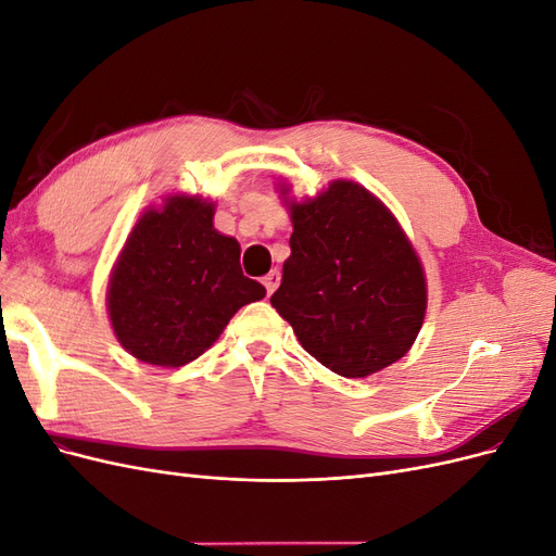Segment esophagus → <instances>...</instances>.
Returning <instances> with one entry per match:
<instances>
[{
  "mask_svg": "<svg viewBox=\"0 0 556 556\" xmlns=\"http://www.w3.org/2000/svg\"><path fill=\"white\" fill-rule=\"evenodd\" d=\"M262 282H264V288H266V294H274L276 288L280 285V271H278V268H271V271L264 276Z\"/></svg>",
  "mask_w": 556,
  "mask_h": 556,
  "instance_id": "obj_1",
  "label": "esophagus"
}]
</instances>
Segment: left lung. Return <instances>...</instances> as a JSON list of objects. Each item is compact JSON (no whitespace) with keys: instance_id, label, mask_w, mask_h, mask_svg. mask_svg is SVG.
I'll list each match as a JSON object with an SVG mask.
<instances>
[{"instance_id":"obj_1","label":"left lung","mask_w":556,"mask_h":556,"mask_svg":"<svg viewBox=\"0 0 556 556\" xmlns=\"http://www.w3.org/2000/svg\"><path fill=\"white\" fill-rule=\"evenodd\" d=\"M290 215L292 255L271 306L299 343L343 378L399 362L422 329L427 278L396 217L352 180L290 201Z\"/></svg>"}]
</instances>
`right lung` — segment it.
Listing matches in <instances>:
<instances>
[{
	"mask_svg": "<svg viewBox=\"0 0 556 556\" xmlns=\"http://www.w3.org/2000/svg\"><path fill=\"white\" fill-rule=\"evenodd\" d=\"M215 204L174 194L134 225L109 280L115 339L137 359L182 366L266 290L241 271V245L213 227Z\"/></svg>",
	"mask_w": 556,
	"mask_h": 556,
	"instance_id": "right-lung-1",
	"label": "right lung"
}]
</instances>
